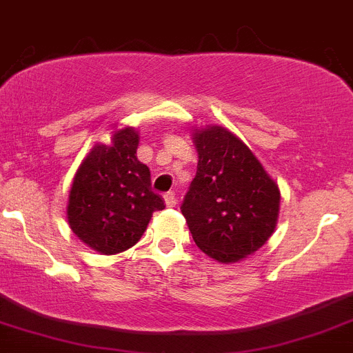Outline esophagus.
Returning a JSON list of instances; mask_svg holds the SVG:
<instances>
[{"mask_svg": "<svg viewBox=\"0 0 353 353\" xmlns=\"http://www.w3.org/2000/svg\"><path fill=\"white\" fill-rule=\"evenodd\" d=\"M163 200H165V205L167 207H176V194L172 193V191H169V193L163 194Z\"/></svg>", "mask_w": 353, "mask_h": 353, "instance_id": "1", "label": "esophagus"}]
</instances>
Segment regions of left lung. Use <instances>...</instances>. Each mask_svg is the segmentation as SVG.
I'll return each instance as SVG.
<instances>
[{
    "label": "left lung",
    "mask_w": 353,
    "mask_h": 353,
    "mask_svg": "<svg viewBox=\"0 0 353 353\" xmlns=\"http://www.w3.org/2000/svg\"><path fill=\"white\" fill-rule=\"evenodd\" d=\"M196 176L181 212L201 252L219 262L252 255L274 232L278 184L248 146L222 128L194 132Z\"/></svg>",
    "instance_id": "1"
}]
</instances>
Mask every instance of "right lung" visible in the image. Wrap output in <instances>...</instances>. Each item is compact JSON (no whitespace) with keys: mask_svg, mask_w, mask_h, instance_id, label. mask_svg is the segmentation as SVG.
Instances as JSON below:
<instances>
[{"mask_svg":"<svg viewBox=\"0 0 353 353\" xmlns=\"http://www.w3.org/2000/svg\"><path fill=\"white\" fill-rule=\"evenodd\" d=\"M138 132H114L77 169L68 196V224L79 239L105 255L131 248L165 201L152 190L150 169L136 157Z\"/></svg>","mask_w":353,"mask_h":353,"instance_id":"1","label":"right lung"}]
</instances>
